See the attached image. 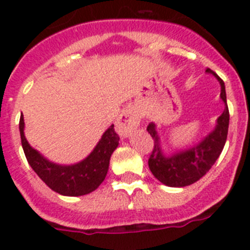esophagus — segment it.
<instances>
[{
  "label": "esophagus",
  "instance_id": "34e87169",
  "mask_svg": "<svg viewBox=\"0 0 250 250\" xmlns=\"http://www.w3.org/2000/svg\"><path fill=\"white\" fill-rule=\"evenodd\" d=\"M139 122H141V120H139L136 111L133 108L127 107V108L123 109L121 116L118 117V120L116 122V129L118 134L125 137L129 134L133 129H136L139 125Z\"/></svg>",
  "mask_w": 250,
  "mask_h": 250
}]
</instances>
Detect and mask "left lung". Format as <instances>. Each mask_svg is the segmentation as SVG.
Wrapping results in <instances>:
<instances>
[{
    "label": "left lung",
    "mask_w": 250,
    "mask_h": 250,
    "mask_svg": "<svg viewBox=\"0 0 250 250\" xmlns=\"http://www.w3.org/2000/svg\"><path fill=\"white\" fill-rule=\"evenodd\" d=\"M208 73H212L220 83V98L224 102L223 113L218 117L214 129L194 147L177 152L172 156H166L162 152L161 142L156 130V125L149 123L147 127L148 133L154 139V146L150 152L148 166L152 174L161 183L168 187H186L195 183L203 177L210 168L226 145L229 127V109L227 105L226 86L223 80L218 77L212 69L207 68Z\"/></svg>",
    "instance_id": "left-lung-1"
}]
</instances>
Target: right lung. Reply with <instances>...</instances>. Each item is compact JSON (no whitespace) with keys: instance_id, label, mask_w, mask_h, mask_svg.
Segmentation results:
<instances>
[{"instance_id":"obj_1","label":"right lung","mask_w":250,"mask_h":250,"mask_svg":"<svg viewBox=\"0 0 250 250\" xmlns=\"http://www.w3.org/2000/svg\"><path fill=\"white\" fill-rule=\"evenodd\" d=\"M23 116L20 118V134L27 162L47 186L55 192L68 197H78L93 192L104 181L112 153L118 147L120 137L112 125L103 133L87 158L71 166H61L49 162L33 149L23 133Z\"/></svg>"}]
</instances>
